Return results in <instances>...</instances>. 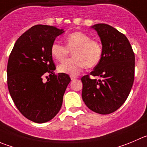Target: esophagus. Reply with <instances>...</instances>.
<instances>
[{"instance_id":"obj_1","label":"esophagus","mask_w":147,"mask_h":147,"mask_svg":"<svg viewBox=\"0 0 147 147\" xmlns=\"http://www.w3.org/2000/svg\"><path fill=\"white\" fill-rule=\"evenodd\" d=\"M70 77H71V80H75L76 79H77V76H71Z\"/></svg>"}]
</instances>
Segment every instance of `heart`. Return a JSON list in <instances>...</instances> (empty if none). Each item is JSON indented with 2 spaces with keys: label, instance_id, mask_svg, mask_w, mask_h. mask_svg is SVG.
Here are the masks:
<instances>
[{
  "label": "heart",
  "instance_id": "1",
  "mask_svg": "<svg viewBox=\"0 0 147 147\" xmlns=\"http://www.w3.org/2000/svg\"><path fill=\"white\" fill-rule=\"evenodd\" d=\"M66 47L59 42L53 43L50 48L52 57L58 61H63L73 50L74 58L66 60L58 65L59 72L71 76L78 75L86 66L92 68L97 65L102 56L101 45L82 32H75L65 38Z\"/></svg>",
  "mask_w": 147,
  "mask_h": 147
}]
</instances>
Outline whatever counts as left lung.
Segmentation results:
<instances>
[{
	"label": "left lung",
	"instance_id": "1",
	"mask_svg": "<svg viewBox=\"0 0 147 147\" xmlns=\"http://www.w3.org/2000/svg\"><path fill=\"white\" fill-rule=\"evenodd\" d=\"M102 42V56L91 75L101 79L82 78V99L92 111L107 115L118 110L126 100L134 80L135 55L123 34L106 24L91 26Z\"/></svg>",
	"mask_w": 147,
	"mask_h": 147
}]
</instances>
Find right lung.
Returning a JSON list of instances; mask_svg holds the SVG:
<instances>
[{"mask_svg":"<svg viewBox=\"0 0 147 147\" xmlns=\"http://www.w3.org/2000/svg\"><path fill=\"white\" fill-rule=\"evenodd\" d=\"M64 32L55 26L35 25L16 40L8 58L11 97L20 113L34 123L47 122L58 114L71 82L66 74L55 75L50 53L53 43Z\"/></svg>","mask_w":147,"mask_h":147,"instance_id":"right-lung-1","label":"right lung"}]
</instances>
